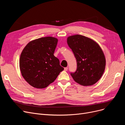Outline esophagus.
Segmentation results:
<instances>
[{
	"mask_svg": "<svg viewBox=\"0 0 125 125\" xmlns=\"http://www.w3.org/2000/svg\"><path fill=\"white\" fill-rule=\"evenodd\" d=\"M68 70V67H65L64 68V70L65 71H67Z\"/></svg>",
	"mask_w": 125,
	"mask_h": 125,
	"instance_id": "34e87169",
	"label": "esophagus"
}]
</instances>
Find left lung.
<instances>
[{"instance_id":"1","label":"left lung","mask_w":125,"mask_h":125,"mask_svg":"<svg viewBox=\"0 0 125 125\" xmlns=\"http://www.w3.org/2000/svg\"><path fill=\"white\" fill-rule=\"evenodd\" d=\"M67 42L76 59L77 69L71 73L74 81L83 86L96 83L102 76L106 65L99 45L91 38L79 34L68 36Z\"/></svg>"}]
</instances>
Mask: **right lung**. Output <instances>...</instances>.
Instances as JSON below:
<instances>
[{"label":"right lung","mask_w":125,"mask_h":125,"mask_svg":"<svg viewBox=\"0 0 125 125\" xmlns=\"http://www.w3.org/2000/svg\"><path fill=\"white\" fill-rule=\"evenodd\" d=\"M57 43L55 37H41L30 42L23 50L20 69L25 80L33 87H47L64 70L54 55Z\"/></svg>","instance_id":"obj_1"}]
</instances>
